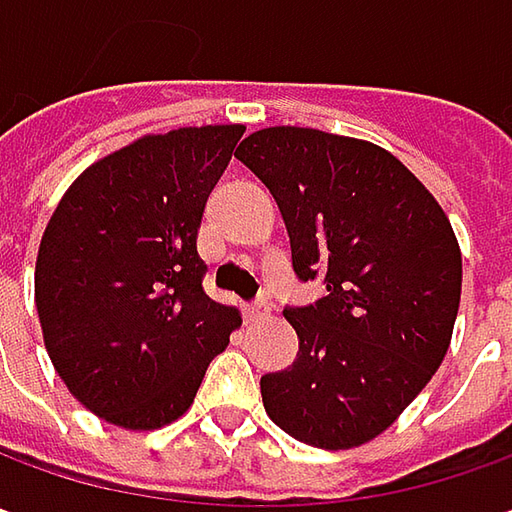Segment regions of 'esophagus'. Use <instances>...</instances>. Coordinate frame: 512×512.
Here are the masks:
<instances>
[{"label":"esophagus","mask_w":512,"mask_h":512,"mask_svg":"<svg viewBox=\"0 0 512 512\" xmlns=\"http://www.w3.org/2000/svg\"><path fill=\"white\" fill-rule=\"evenodd\" d=\"M243 314H246V323H257V320L269 317V306L266 303H252V306L243 309Z\"/></svg>","instance_id":"obj_1"}]
</instances>
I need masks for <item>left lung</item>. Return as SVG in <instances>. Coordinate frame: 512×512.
I'll return each mask as SVG.
<instances>
[{"label":"left lung","instance_id":"8db88e82","mask_svg":"<svg viewBox=\"0 0 512 512\" xmlns=\"http://www.w3.org/2000/svg\"><path fill=\"white\" fill-rule=\"evenodd\" d=\"M235 158L272 192L294 274L326 286L283 309L300 351L260 377L266 414L314 448H357L394 425L448 354L462 297L448 215L402 161L360 138L266 127Z\"/></svg>","mask_w":512,"mask_h":512}]
</instances>
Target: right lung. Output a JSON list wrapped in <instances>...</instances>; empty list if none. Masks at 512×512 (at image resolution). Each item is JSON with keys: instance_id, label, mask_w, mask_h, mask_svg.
I'll return each instance as SVG.
<instances>
[{"instance_id": "obj_1", "label": "right lung", "mask_w": 512, "mask_h": 512, "mask_svg": "<svg viewBox=\"0 0 512 512\" xmlns=\"http://www.w3.org/2000/svg\"><path fill=\"white\" fill-rule=\"evenodd\" d=\"M240 124L144 135L84 169L36 257L45 348L67 391L127 431L186 414L240 326L203 291L198 229Z\"/></svg>"}]
</instances>
